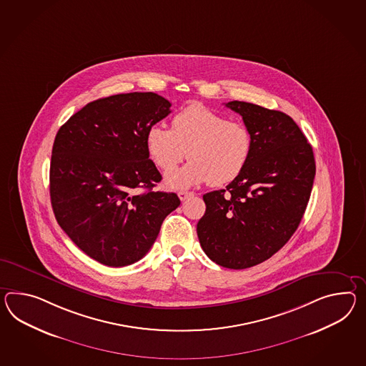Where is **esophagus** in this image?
<instances>
[{"instance_id": "1", "label": "esophagus", "mask_w": 366, "mask_h": 366, "mask_svg": "<svg viewBox=\"0 0 366 366\" xmlns=\"http://www.w3.org/2000/svg\"><path fill=\"white\" fill-rule=\"evenodd\" d=\"M193 196V193L192 192H187V190H181L179 192V197L181 201H185L187 197Z\"/></svg>"}]
</instances>
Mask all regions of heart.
Returning a JSON list of instances; mask_svg holds the SVG:
<instances>
[{
	"mask_svg": "<svg viewBox=\"0 0 366 366\" xmlns=\"http://www.w3.org/2000/svg\"><path fill=\"white\" fill-rule=\"evenodd\" d=\"M145 147L162 172H172L189 157L182 169L167 177V187L185 189L209 181L212 187L230 184L241 176L252 151L249 128L201 104L184 108L172 119V129L153 124Z\"/></svg>",
	"mask_w": 366,
	"mask_h": 366,
	"instance_id": "obj_1",
	"label": "heart"
}]
</instances>
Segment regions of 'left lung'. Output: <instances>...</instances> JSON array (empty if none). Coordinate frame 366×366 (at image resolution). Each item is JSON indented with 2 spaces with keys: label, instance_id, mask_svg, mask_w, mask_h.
<instances>
[{
  "label": "left lung",
  "instance_id": "left-lung-1",
  "mask_svg": "<svg viewBox=\"0 0 366 366\" xmlns=\"http://www.w3.org/2000/svg\"><path fill=\"white\" fill-rule=\"evenodd\" d=\"M226 107L241 115L252 137L249 162L226 189L204 194L197 235L222 267L243 269L271 258L303 218L316 173L311 144L285 112L246 102Z\"/></svg>",
  "mask_w": 366,
  "mask_h": 366
}]
</instances>
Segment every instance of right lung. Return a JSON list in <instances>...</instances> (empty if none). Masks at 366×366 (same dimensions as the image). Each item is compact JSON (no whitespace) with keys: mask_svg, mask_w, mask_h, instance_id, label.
I'll return each mask as SVG.
<instances>
[{"mask_svg":"<svg viewBox=\"0 0 366 366\" xmlns=\"http://www.w3.org/2000/svg\"><path fill=\"white\" fill-rule=\"evenodd\" d=\"M154 92L98 99L74 114L55 136L50 198L56 222L89 258L109 267L140 260L165 217L179 207L176 193L153 192L160 172L145 134L170 114ZM137 187L147 189L134 195Z\"/></svg>","mask_w":366,"mask_h":366,"instance_id":"obj_1","label":"right lung"}]
</instances>
